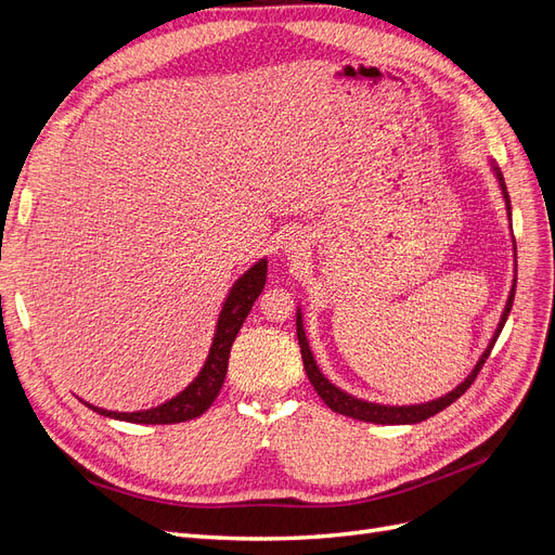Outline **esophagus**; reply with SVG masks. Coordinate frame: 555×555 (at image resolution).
I'll return each instance as SVG.
<instances>
[{
    "instance_id": "obj_1",
    "label": "esophagus",
    "mask_w": 555,
    "mask_h": 555,
    "mask_svg": "<svg viewBox=\"0 0 555 555\" xmlns=\"http://www.w3.org/2000/svg\"><path fill=\"white\" fill-rule=\"evenodd\" d=\"M289 249H298V245H296V243H294V245H292V247H289Z\"/></svg>"
}]
</instances>
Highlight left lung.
Instances as JSON below:
<instances>
[{"label":"left lung","instance_id":"1","mask_svg":"<svg viewBox=\"0 0 555 555\" xmlns=\"http://www.w3.org/2000/svg\"><path fill=\"white\" fill-rule=\"evenodd\" d=\"M491 166H493L495 178H498V182H500L502 196H505L507 215H509V220H512V206H509V194H507L505 178H502V173H500V169H498L495 164H491ZM514 251H516V243H514ZM514 294H516V278H514V284H512V292H509V298H507L505 312H502L500 324H498V328H495V335L491 338L489 347H486L481 359L477 361L475 371L469 373V375L465 377V382H461V384L456 386V389L449 391L447 396H442V398H438V400L422 402V405H402V408H398V405H379V402H367V400H361V398H354V396H349V393L340 391L338 386L331 384V382L322 375V371H319V365H317V361H314V357H312L308 338H306L304 319H300V310H298V312H296V335H298L300 357H304V365H306L308 379H310V384L314 386V391L319 393V398H322L333 412L351 416V418H359V422H371V424H418V422H426V418H430V416H435L438 412L447 410V408L451 405V402H456V400L469 389V384L475 382V377H477L479 371H481V365L486 363V359H489V354H491V349H493V345H495V340H498V335H500L502 326H505V322H507V317H509V312H512V304H514Z\"/></svg>","mask_w":555,"mask_h":555}]
</instances>
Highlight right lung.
<instances>
[{
  "mask_svg": "<svg viewBox=\"0 0 555 555\" xmlns=\"http://www.w3.org/2000/svg\"><path fill=\"white\" fill-rule=\"evenodd\" d=\"M266 266H268V261L261 259L231 287L224 306H222L220 319H217V331H215V338H212V345L208 351V359L188 389L180 391L176 398L166 400L164 405L153 408V410H143V412H111V410L88 405V402L86 405L99 414L111 416V418H120V422H129V424H180V422H190V418H196L204 414L222 389L224 377H227L231 345H233V340H236L245 317L249 314L251 306H255V300L259 298V294L263 289Z\"/></svg>",
  "mask_w": 555,
  "mask_h": 555,
  "instance_id": "right-lung-1",
  "label": "right lung"
}]
</instances>
